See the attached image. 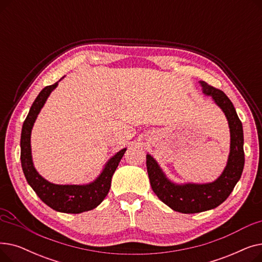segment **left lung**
Returning a JSON list of instances; mask_svg holds the SVG:
<instances>
[{"label": "left lung", "instance_id": "obj_1", "mask_svg": "<svg viewBox=\"0 0 262 262\" xmlns=\"http://www.w3.org/2000/svg\"><path fill=\"white\" fill-rule=\"evenodd\" d=\"M203 93L224 113L230 133L229 155L222 174L212 183L176 184L169 180L156 159L146 154V168L155 194L169 207L182 213H198L210 210L221 205L239 182L244 168L243 128L242 123L227 95L219 89L200 80Z\"/></svg>", "mask_w": 262, "mask_h": 262}]
</instances>
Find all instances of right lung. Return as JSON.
I'll return each instance as SVG.
<instances>
[{
	"label": "right lung",
	"mask_w": 262,
	"mask_h": 262,
	"mask_svg": "<svg viewBox=\"0 0 262 262\" xmlns=\"http://www.w3.org/2000/svg\"><path fill=\"white\" fill-rule=\"evenodd\" d=\"M57 86L58 81L40 91L23 123L20 142L22 170L27 183L49 207L64 213H81L94 209L104 201L112 185L113 175L124 153L126 152V147L122 148L112 158H109L100 175L89 184L57 185L50 183L41 176L33 162L31 135L40 110L45 106L51 92Z\"/></svg>",
	"instance_id": "add662e5"
}]
</instances>
